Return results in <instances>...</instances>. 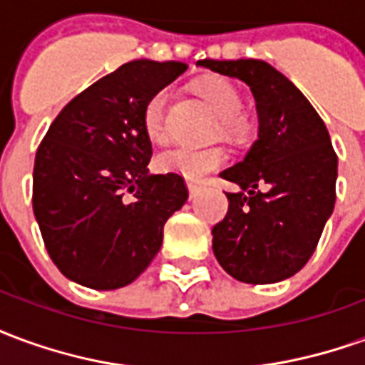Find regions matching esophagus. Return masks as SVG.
I'll return each mask as SVG.
<instances>
[{
  "label": "esophagus",
  "mask_w": 365,
  "mask_h": 365,
  "mask_svg": "<svg viewBox=\"0 0 365 365\" xmlns=\"http://www.w3.org/2000/svg\"><path fill=\"white\" fill-rule=\"evenodd\" d=\"M187 190H190V199L197 197V193H199L197 183H187Z\"/></svg>",
  "instance_id": "esophagus-1"
}]
</instances>
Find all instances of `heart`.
I'll return each mask as SVG.
<instances>
[{"label": "heart", "mask_w": 365, "mask_h": 365, "mask_svg": "<svg viewBox=\"0 0 365 365\" xmlns=\"http://www.w3.org/2000/svg\"><path fill=\"white\" fill-rule=\"evenodd\" d=\"M201 96L205 97L209 103L213 105L217 115L222 119V128L225 133L230 136H245L250 130V120L242 115V99L237 88L222 78H205L201 80L197 86ZM170 97V90L156 91L154 96L146 101L143 109V128L146 136L160 143L166 136V103ZM225 164V152L221 148H203V150H195V148H172L158 154L156 158V166L160 172L166 174H178L182 175L183 180L190 183L201 182L205 175L215 172L217 168Z\"/></svg>", "instance_id": "heart-1"}]
</instances>
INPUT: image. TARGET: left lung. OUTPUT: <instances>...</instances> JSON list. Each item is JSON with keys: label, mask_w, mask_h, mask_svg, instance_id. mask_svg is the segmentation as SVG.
<instances>
[{"label": "left lung", "mask_w": 365, "mask_h": 365, "mask_svg": "<svg viewBox=\"0 0 365 365\" xmlns=\"http://www.w3.org/2000/svg\"><path fill=\"white\" fill-rule=\"evenodd\" d=\"M197 66L245 82L258 113V138L242 162L221 172L240 191L227 193L229 213L211 230L213 252L238 282H283L313 256L334 211L338 158L329 130L309 99L264 60Z\"/></svg>", "instance_id": "obj_1"}]
</instances>
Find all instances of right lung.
Segmentation results:
<instances>
[{"mask_svg": "<svg viewBox=\"0 0 365 365\" xmlns=\"http://www.w3.org/2000/svg\"><path fill=\"white\" fill-rule=\"evenodd\" d=\"M187 70L133 60L60 111L38 146L33 211L68 279L91 289L133 283L158 254L164 225L187 201L178 174H150L143 109Z\"/></svg>", "mask_w": 365, "mask_h": 365, "instance_id": "1", "label": "right lung"}]
</instances>
